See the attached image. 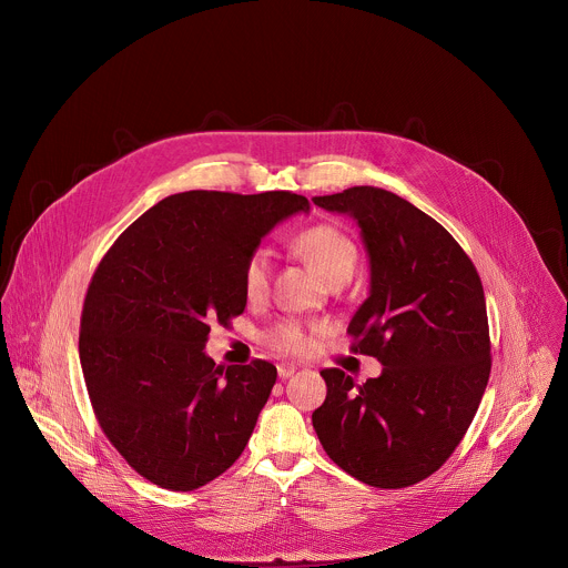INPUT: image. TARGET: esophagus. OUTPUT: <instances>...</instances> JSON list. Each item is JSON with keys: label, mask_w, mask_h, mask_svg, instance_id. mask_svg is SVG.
Segmentation results:
<instances>
[{"label": "esophagus", "mask_w": 568, "mask_h": 568, "mask_svg": "<svg viewBox=\"0 0 568 568\" xmlns=\"http://www.w3.org/2000/svg\"><path fill=\"white\" fill-rule=\"evenodd\" d=\"M296 373V366L294 364H281L278 366V377L281 379H287V377H292Z\"/></svg>", "instance_id": "obj_1"}]
</instances>
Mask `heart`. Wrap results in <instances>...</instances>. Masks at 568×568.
Instances as JSON below:
<instances>
[{
    "label": "heart",
    "mask_w": 568,
    "mask_h": 568,
    "mask_svg": "<svg viewBox=\"0 0 568 568\" xmlns=\"http://www.w3.org/2000/svg\"><path fill=\"white\" fill-rule=\"evenodd\" d=\"M294 247L314 265V270L328 283L348 281L357 267L359 250L355 240L335 224H312L294 235ZM274 270V254L267 247H256L242 265V287L247 298H263L270 290ZM318 323H303L283 318L265 333V344L281 355H305L314 346Z\"/></svg>",
    "instance_id": "b5f03b06"
}]
</instances>
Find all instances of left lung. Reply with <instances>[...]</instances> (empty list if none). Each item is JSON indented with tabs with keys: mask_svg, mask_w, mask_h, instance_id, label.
<instances>
[{
	"mask_svg": "<svg viewBox=\"0 0 568 568\" xmlns=\"http://www.w3.org/2000/svg\"><path fill=\"white\" fill-rule=\"evenodd\" d=\"M357 220L371 294L355 312L351 351L379 377L357 384L323 368L328 393L312 414L326 454L373 488H409L454 454L488 386L490 326L478 272L452 233L412 202L375 186L312 200Z\"/></svg>",
	"mask_w": 568,
	"mask_h": 568,
	"instance_id": "8db88e82",
	"label": "left lung"
}]
</instances>
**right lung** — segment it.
<instances>
[{"label":"right lung","mask_w":568,"mask_h":568,"mask_svg":"<svg viewBox=\"0 0 568 568\" xmlns=\"http://www.w3.org/2000/svg\"><path fill=\"white\" fill-rule=\"evenodd\" d=\"M303 195L189 191L136 217L101 258L80 314L78 353L94 416L150 483L191 493L247 447L276 366H215L211 321L245 312L242 265Z\"/></svg>","instance_id":"add662e5"}]
</instances>
